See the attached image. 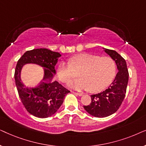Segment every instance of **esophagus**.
Listing matches in <instances>:
<instances>
[{
  "label": "esophagus",
  "instance_id": "esophagus-1",
  "mask_svg": "<svg viewBox=\"0 0 146 146\" xmlns=\"http://www.w3.org/2000/svg\"><path fill=\"white\" fill-rule=\"evenodd\" d=\"M73 94H74L76 95H78V96H82V93H80V92H72Z\"/></svg>",
  "mask_w": 146,
  "mask_h": 146
}]
</instances>
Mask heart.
Instances as JSON below:
<instances>
[{
	"label": "heart",
	"mask_w": 146,
	"mask_h": 146,
	"mask_svg": "<svg viewBox=\"0 0 146 146\" xmlns=\"http://www.w3.org/2000/svg\"><path fill=\"white\" fill-rule=\"evenodd\" d=\"M70 61L59 64L58 76L60 80L66 83L77 77L79 72L80 78L68 84L76 90L99 92L110 85L116 73L115 61L110 57L81 54L71 58Z\"/></svg>",
	"instance_id": "b5f03b06"
}]
</instances>
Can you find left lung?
Returning <instances> with one entry per match:
<instances>
[{
    "label": "left lung",
    "mask_w": 146,
    "mask_h": 146,
    "mask_svg": "<svg viewBox=\"0 0 146 146\" xmlns=\"http://www.w3.org/2000/svg\"><path fill=\"white\" fill-rule=\"evenodd\" d=\"M104 49L115 62L118 72L108 88L100 93L91 95V103L84 106L88 113L97 117L109 116L119 109L125 98L129 78L125 59L115 50Z\"/></svg>",
    "instance_id": "obj_1"
}]
</instances>
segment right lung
I'll return each mask as SVG.
<instances>
[{
    "instance_id": "1",
    "label": "right lung",
    "mask_w": 146,
    "mask_h": 146,
    "mask_svg": "<svg viewBox=\"0 0 146 146\" xmlns=\"http://www.w3.org/2000/svg\"><path fill=\"white\" fill-rule=\"evenodd\" d=\"M61 56L58 52L46 48L27 51L16 66L15 80L21 100L28 112L40 118L48 117L56 112L62 104L68 90L58 82H52L56 74L55 66ZM34 63L46 68L45 77L36 87H26L20 80V71L23 65Z\"/></svg>"
}]
</instances>
